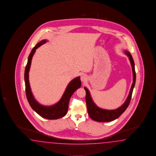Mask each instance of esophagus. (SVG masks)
Segmentation results:
<instances>
[{
    "label": "esophagus",
    "instance_id": "obj_1",
    "mask_svg": "<svg viewBox=\"0 0 156 156\" xmlns=\"http://www.w3.org/2000/svg\"><path fill=\"white\" fill-rule=\"evenodd\" d=\"M87 80V77L86 75H85V74H82L81 76H80V80H81V81L82 82H86V81Z\"/></svg>",
    "mask_w": 156,
    "mask_h": 156
}]
</instances>
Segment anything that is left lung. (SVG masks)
<instances>
[{
	"label": "left lung",
	"mask_w": 156,
	"mask_h": 156,
	"mask_svg": "<svg viewBox=\"0 0 156 156\" xmlns=\"http://www.w3.org/2000/svg\"><path fill=\"white\" fill-rule=\"evenodd\" d=\"M125 53L128 56L129 60L131 63L132 70H133V82L132 83V87L129 92L128 96L127 97L124 103L120 108H116L115 110H105V109L98 108L97 105L94 103L88 90L87 88L86 87H84V90L86 92V101L88 115L94 121H98V122H109V121H113L119 118L126 110V109L128 107L129 105L130 104V102L132 98L133 90L135 86L136 74H135L134 62L132 55L130 54V52L126 50L125 51Z\"/></svg>",
	"instance_id": "8db88e82"
}]
</instances>
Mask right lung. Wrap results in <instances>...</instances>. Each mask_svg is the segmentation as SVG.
<instances>
[{"instance_id": "right-lung-1", "label": "right lung", "mask_w": 156, "mask_h": 156, "mask_svg": "<svg viewBox=\"0 0 156 156\" xmlns=\"http://www.w3.org/2000/svg\"><path fill=\"white\" fill-rule=\"evenodd\" d=\"M47 42L46 40H43L37 43L34 48H32L31 52L30 54L27 65L26 66L24 71V82L26 87V94L27 98L28 103L30 105L34 111L40 115L42 118L49 119L55 120L64 116L68 110V105L70 98L74 92L80 88L81 86V82L80 76H78L73 79L70 82L68 86L66 87V90L63 94L61 99L56 104L50 106H42L36 100L34 97L31 90L30 88L29 82V71L31 64V60L33 55H34L36 50L42 45L44 44Z\"/></svg>"}]
</instances>
